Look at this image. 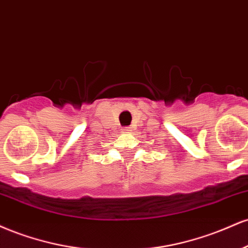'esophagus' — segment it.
Masks as SVG:
<instances>
[{
  "label": "esophagus",
  "instance_id": "esophagus-1",
  "mask_svg": "<svg viewBox=\"0 0 248 248\" xmlns=\"http://www.w3.org/2000/svg\"><path fill=\"white\" fill-rule=\"evenodd\" d=\"M122 131H123V132H129V131H131V130H130L129 126H126V127H124V129Z\"/></svg>",
  "mask_w": 248,
  "mask_h": 248
}]
</instances>
